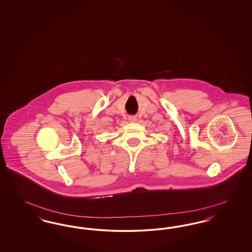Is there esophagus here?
Masks as SVG:
<instances>
[{
    "label": "esophagus",
    "instance_id": "1",
    "mask_svg": "<svg viewBox=\"0 0 252 252\" xmlns=\"http://www.w3.org/2000/svg\"><path fill=\"white\" fill-rule=\"evenodd\" d=\"M128 121H129V122H132V123H134V122H136V121H137V118H136L135 116H129V117H128Z\"/></svg>",
    "mask_w": 252,
    "mask_h": 252
}]
</instances>
